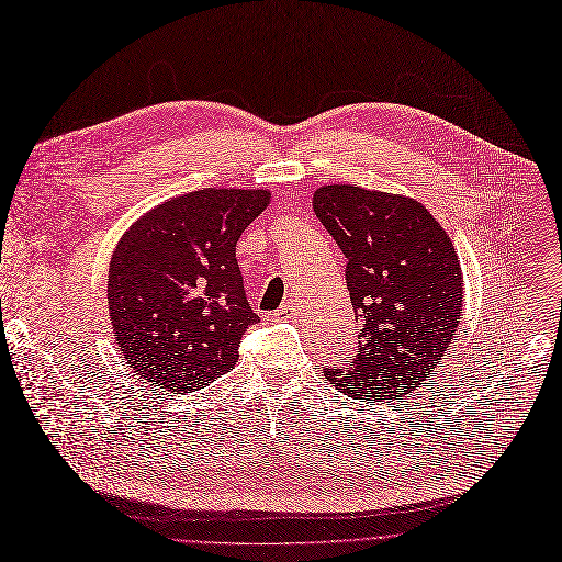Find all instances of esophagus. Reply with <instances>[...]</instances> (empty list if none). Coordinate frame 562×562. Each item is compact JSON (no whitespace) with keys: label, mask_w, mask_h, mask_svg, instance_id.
Listing matches in <instances>:
<instances>
[{"label":"esophagus","mask_w":562,"mask_h":562,"mask_svg":"<svg viewBox=\"0 0 562 562\" xmlns=\"http://www.w3.org/2000/svg\"><path fill=\"white\" fill-rule=\"evenodd\" d=\"M296 310H299V303L294 296H291L276 314H278V319H291V316H296Z\"/></svg>","instance_id":"1"}]
</instances>
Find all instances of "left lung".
<instances>
[{"mask_svg": "<svg viewBox=\"0 0 562 562\" xmlns=\"http://www.w3.org/2000/svg\"><path fill=\"white\" fill-rule=\"evenodd\" d=\"M312 206L347 257L362 324L353 364L324 376L356 400L411 395L441 368L461 319L463 273L450 236L404 194L333 183L316 188Z\"/></svg>", "mask_w": 562, "mask_h": 562, "instance_id": "obj_1", "label": "left lung"}]
</instances>
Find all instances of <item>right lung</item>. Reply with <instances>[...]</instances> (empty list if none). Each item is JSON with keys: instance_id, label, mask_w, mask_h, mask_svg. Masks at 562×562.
Returning <instances> with one entry per match:
<instances>
[{"instance_id": "obj_1", "label": "right lung", "mask_w": 562, "mask_h": 562, "mask_svg": "<svg viewBox=\"0 0 562 562\" xmlns=\"http://www.w3.org/2000/svg\"><path fill=\"white\" fill-rule=\"evenodd\" d=\"M271 190L204 188L167 200L126 229L108 271L114 339L144 383L192 393L227 374L259 322L236 240Z\"/></svg>"}]
</instances>
